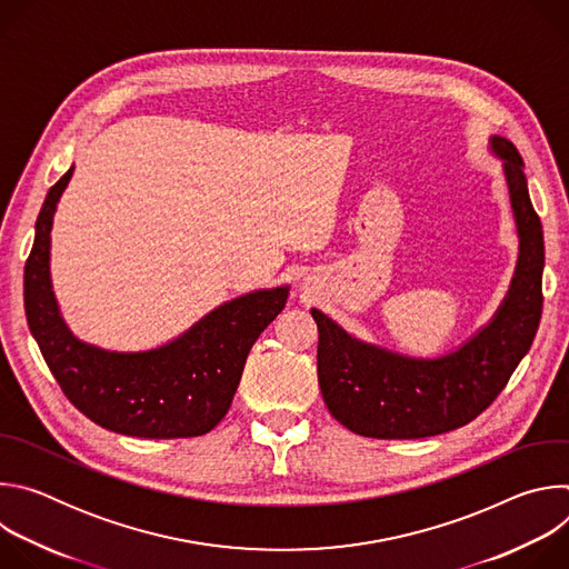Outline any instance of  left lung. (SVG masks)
<instances>
[{"label":"left lung","instance_id":"8db88e82","mask_svg":"<svg viewBox=\"0 0 569 569\" xmlns=\"http://www.w3.org/2000/svg\"><path fill=\"white\" fill-rule=\"evenodd\" d=\"M505 159L511 207L520 233V261L511 290L489 327L459 351L415 360L353 340L336 321H317V378L329 412L351 432L371 439H423L477 419L507 387L531 349L542 315V224L531 204L518 148L491 139Z\"/></svg>","mask_w":569,"mask_h":569}]
</instances>
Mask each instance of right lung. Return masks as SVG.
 I'll return each instance as SVG.
<instances>
[{
    "instance_id": "obj_1",
    "label": "right lung",
    "mask_w": 569,
    "mask_h": 569,
    "mask_svg": "<svg viewBox=\"0 0 569 569\" xmlns=\"http://www.w3.org/2000/svg\"><path fill=\"white\" fill-rule=\"evenodd\" d=\"M73 167L49 189L24 266V310L42 358L78 412L97 426L143 439H187L227 415L248 353L286 308L288 288L227 301L167 347L110 353L78 342L60 319L49 281V231Z\"/></svg>"
}]
</instances>
